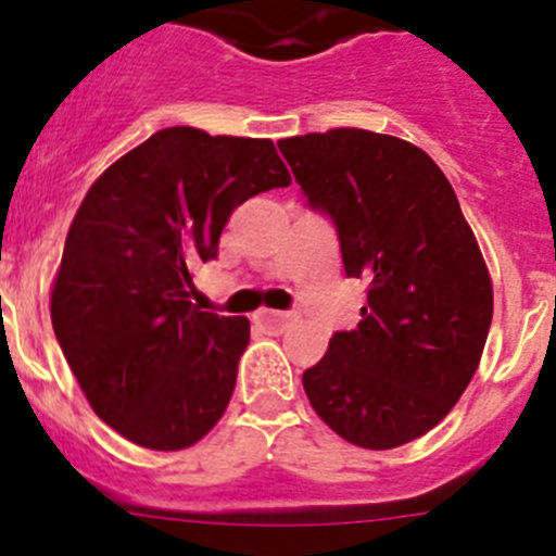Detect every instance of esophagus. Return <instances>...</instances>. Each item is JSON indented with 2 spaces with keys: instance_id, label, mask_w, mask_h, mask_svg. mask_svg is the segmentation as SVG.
<instances>
[{
  "instance_id": "1",
  "label": "esophagus",
  "mask_w": 556,
  "mask_h": 556,
  "mask_svg": "<svg viewBox=\"0 0 556 556\" xmlns=\"http://www.w3.org/2000/svg\"><path fill=\"white\" fill-rule=\"evenodd\" d=\"M255 320L262 323L264 328H273V331H283V328L289 326V317L287 312H273V308H262V312L255 314Z\"/></svg>"
}]
</instances>
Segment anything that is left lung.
<instances>
[{
    "instance_id": "obj_1",
    "label": "left lung",
    "mask_w": 556,
    "mask_h": 556,
    "mask_svg": "<svg viewBox=\"0 0 556 556\" xmlns=\"http://www.w3.org/2000/svg\"><path fill=\"white\" fill-rule=\"evenodd\" d=\"M312 208L337 225L367 281L353 331L303 372L328 429L387 451L434 429L470 384L493 320V281L443 169L384 132L333 127L278 141Z\"/></svg>"
}]
</instances>
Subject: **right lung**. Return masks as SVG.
<instances>
[{
  "instance_id": "1",
  "label": "right lung",
  "mask_w": 556,
  "mask_h": 556,
  "mask_svg": "<svg viewBox=\"0 0 556 556\" xmlns=\"http://www.w3.org/2000/svg\"><path fill=\"white\" fill-rule=\"evenodd\" d=\"M269 139L166 127L113 161L66 236L49 314L88 404L125 440L180 451L228 409L248 317L191 303L236 205L289 186Z\"/></svg>"
}]
</instances>
